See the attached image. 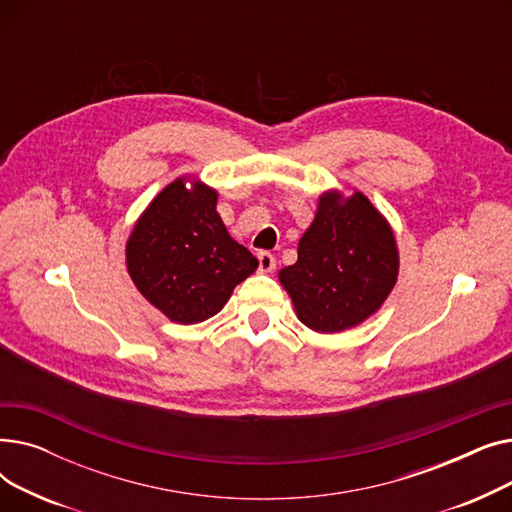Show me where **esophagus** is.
I'll return each instance as SVG.
<instances>
[{
	"label": "esophagus",
	"mask_w": 512,
	"mask_h": 512,
	"mask_svg": "<svg viewBox=\"0 0 512 512\" xmlns=\"http://www.w3.org/2000/svg\"><path fill=\"white\" fill-rule=\"evenodd\" d=\"M257 259H259V272H261V274H272V272H274L276 257H274L272 253L261 251V253H257Z\"/></svg>",
	"instance_id": "1"
}]
</instances>
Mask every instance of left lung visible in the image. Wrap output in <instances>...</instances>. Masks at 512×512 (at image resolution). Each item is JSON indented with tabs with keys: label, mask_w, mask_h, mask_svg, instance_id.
I'll use <instances>...</instances> for the list:
<instances>
[{
	"label": "left lung",
	"mask_w": 512,
	"mask_h": 512,
	"mask_svg": "<svg viewBox=\"0 0 512 512\" xmlns=\"http://www.w3.org/2000/svg\"><path fill=\"white\" fill-rule=\"evenodd\" d=\"M278 278L309 330L355 328L384 305L398 280L394 232L361 191H326L299 240L297 263Z\"/></svg>",
	"instance_id": "1"
}]
</instances>
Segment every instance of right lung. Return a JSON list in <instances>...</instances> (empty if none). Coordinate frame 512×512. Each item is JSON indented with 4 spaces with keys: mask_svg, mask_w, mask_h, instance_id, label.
Returning a JSON list of instances; mask_svg holds the SVG:
<instances>
[{
    "mask_svg": "<svg viewBox=\"0 0 512 512\" xmlns=\"http://www.w3.org/2000/svg\"><path fill=\"white\" fill-rule=\"evenodd\" d=\"M176 178L141 213L126 240L128 274L174 324H199L228 303L259 261L228 234L211 186Z\"/></svg>",
    "mask_w": 512,
    "mask_h": 512,
    "instance_id": "obj_1",
    "label": "right lung"
}]
</instances>
